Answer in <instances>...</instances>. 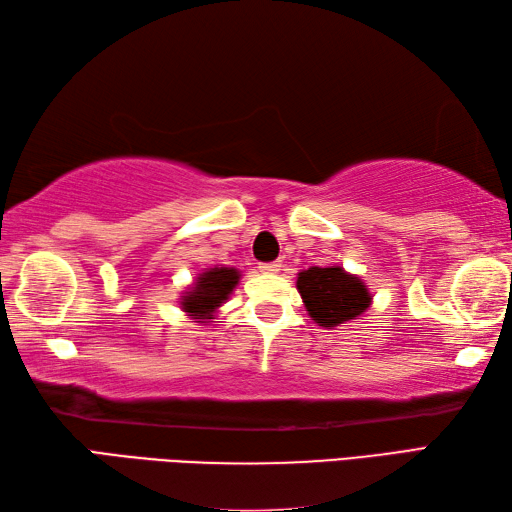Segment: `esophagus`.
<instances>
[{
	"label": "esophagus",
	"mask_w": 512,
	"mask_h": 512,
	"mask_svg": "<svg viewBox=\"0 0 512 512\" xmlns=\"http://www.w3.org/2000/svg\"><path fill=\"white\" fill-rule=\"evenodd\" d=\"M281 262H266V264H259V270L266 275H275V273H281Z\"/></svg>",
	"instance_id": "esophagus-1"
}]
</instances>
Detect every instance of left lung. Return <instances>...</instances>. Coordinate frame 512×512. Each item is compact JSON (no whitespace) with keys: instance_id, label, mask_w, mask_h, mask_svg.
Wrapping results in <instances>:
<instances>
[{"instance_id":"1","label":"left lung","mask_w":512,"mask_h":512,"mask_svg":"<svg viewBox=\"0 0 512 512\" xmlns=\"http://www.w3.org/2000/svg\"><path fill=\"white\" fill-rule=\"evenodd\" d=\"M297 290L312 321L328 330L361 317L372 306L363 279L345 273L341 266L303 270L297 277Z\"/></svg>"}]
</instances>
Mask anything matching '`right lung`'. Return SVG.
<instances>
[{"instance_id":"1","label":"right lung","mask_w":512,"mask_h":512,"mask_svg":"<svg viewBox=\"0 0 512 512\" xmlns=\"http://www.w3.org/2000/svg\"><path fill=\"white\" fill-rule=\"evenodd\" d=\"M239 277L242 275H239L237 268H206L193 281V286L182 295V312H187V317L191 319H198L195 323H209V319L215 317L217 308L233 295L235 286L239 284Z\"/></svg>"}]
</instances>
